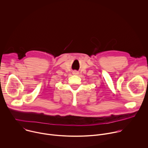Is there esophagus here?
<instances>
[{"instance_id": "esophagus-1", "label": "esophagus", "mask_w": 148, "mask_h": 148, "mask_svg": "<svg viewBox=\"0 0 148 148\" xmlns=\"http://www.w3.org/2000/svg\"><path fill=\"white\" fill-rule=\"evenodd\" d=\"M73 74H74V75H78V72L77 71H74L73 72Z\"/></svg>"}]
</instances>
